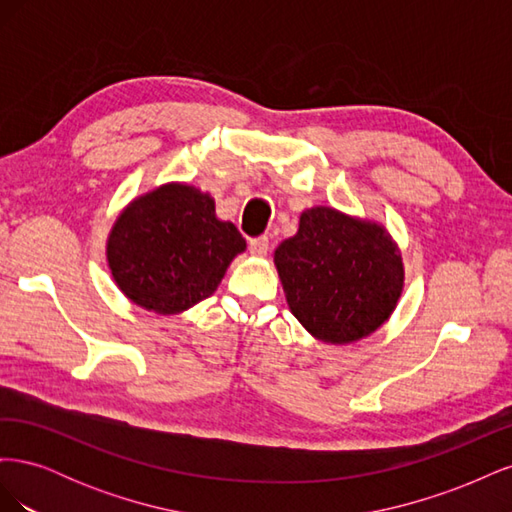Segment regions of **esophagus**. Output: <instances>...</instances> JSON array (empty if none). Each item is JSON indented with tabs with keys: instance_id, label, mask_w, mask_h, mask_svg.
<instances>
[{
	"instance_id": "obj_1",
	"label": "esophagus",
	"mask_w": 512,
	"mask_h": 512,
	"mask_svg": "<svg viewBox=\"0 0 512 512\" xmlns=\"http://www.w3.org/2000/svg\"><path fill=\"white\" fill-rule=\"evenodd\" d=\"M250 252L256 256H265L269 252V239L267 237H256L250 241Z\"/></svg>"
}]
</instances>
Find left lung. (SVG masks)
<instances>
[{
	"instance_id": "left-lung-1",
	"label": "left lung",
	"mask_w": 512,
	"mask_h": 512,
	"mask_svg": "<svg viewBox=\"0 0 512 512\" xmlns=\"http://www.w3.org/2000/svg\"><path fill=\"white\" fill-rule=\"evenodd\" d=\"M275 265L290 312L329 344L374 333L404 286L401 256L386 230L331 207L301 215L297 235L275 250Z\"/></svg>"
}]
</instances>
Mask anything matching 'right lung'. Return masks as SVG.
I'll return each mask as SVG.
<instances>
[{"label": "right lung", "instance_id": "right-lung-1", "mask_svg": "<svg viewBox=\"0 0 512 512\" xmlns=\"http://www.w3.org/2000/svg\"><path fill=\"white\" fill-rule=\"evenodd\" d=\"M245 250L235 224L215 218L209 194L168 183L136 198L108 237V267L121 292L156 314H179L215 292Z\"/></svg>", "mask_w": 512, "mask_h": 512}]
</instances>
